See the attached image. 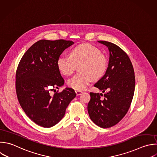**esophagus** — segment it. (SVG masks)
<instances>
[{
	"label": "esophagus",
	"instance_id": "esophagus-1",
	"mask_svg": "<svg viewBox=\"0 0 157 157\" xmlns=\"http://www.w3.org/2000/svg\"><path fill=\"white\" fill-rule=\"evenodd\" d=\"M75 93H76V94H77V96H79V95H80V94L83 93V91H79V90H75Z\"/></svg>",
	"mask_w": 157,
	"mask_h": 157
}]
</instances>
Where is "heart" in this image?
<instances>
[{
  "label": "heart",
  "mask_w": 157,
  "mask_h": 157,
  "mask_svg": "<svg viewBox=\"0 0 157 157\" xmlns=\"http://www.w3.org/2000/svg\"><path fill=\"white\" fill-rule=\"evenodd\" d=\"M79 65L81 72L70 78L67 84L71 88L81 91L90 85L93 78L98 79L104 74L107 60L98 48L85 44L72 48L70 56L61 55L57 61L59 71L66 76L73 74Z\"/></svg>",
  "instance_id": "obj_1"
}]
</instances>
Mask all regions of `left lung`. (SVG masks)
I'll return each instance as SVG.
<instances>
[{
    "mask_svg": "<svg viewBox=\"0 0 157 157\" xmlns=\"http://www.w3.org/2000/svg\"><path fill=\"white\" fill-rule=\"evenodd\" d=\"M98 42L108 48L109 61L105 74L94 86L102 93L109 91L104 95L91 92L88 112L96 125L107 128L117 124L126 114L134 95L135 77L130 59L121 48L109 42Z\"/></svg>",
    "mask_w": 157,
    "mask_h": 157,
    "instance_id": "8db88e82",
    "label": "left lung"
}]
</instances>
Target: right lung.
Wrapping results in <instances>:
<instances>
[{
    "mask_svg": "<svg viewBox=\"0 0 157 157\" xmlns=\"http://www.w3.org/2000/svg\"><path fill=\"white\" fill-rule=\"evenodd\" d=\"M72 44V41L63 39L39 40L26 51L18 64L16 73L18 99L29 118L40 126L50 128L56 124L76 96L71 88L53 96L50 94L54 88H58L64 83L57 61L63 52Z\"/></svg>",
    "mask_w": 157,
    "mask_h": 157,
    "instance_id": "add662e5",
    "label": "right lung"
}]
</instances>
